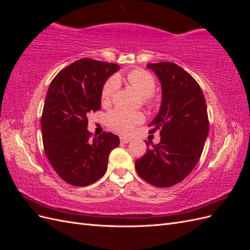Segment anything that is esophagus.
Here are the masks:
<instances>
[{
  "instance_id": "obj_1",
  "label": "esophagus",
  "mask_w": 250,
  "mask_h": 250,
  "mask_svg": "<svg viewBox=\"0 0 250 250\" xmlns=\"http://www.w3.org/2000/svg\"><path fill=\"white\" fill-rule=\"evenodd\" d=\"M131 142L130 138H126V137H121V143L122 144H128Z\"/></svg>"
}]
</instances>
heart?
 Masks as SVG:
<instances>
[{"label": "heart", "instance_id": "heart-1", "mask_svg": "<svg viewBox=\"0 0 250 250\" xmlns=\"http://www.w3.org/2000/svg\"><path fill=\"white\" fill-rule=\"evenodd\" d=\"M127 80L129 82V84L142 97H144V101L150 105V106H152L153 102L151 101V95H153L156 87V81L152 75L144 70H133L128 73ZM119 86L120 80L118 77L115 76L108 79L102 88V103H109L117 93ZM144 120H145V117H144L142 112L125 111L122 109L112 110L107 116V122L109 126L115 130L123 133L131 132L133 130V127L143 123Z\"/></svg>", "mask_w": 250, "mask_h": 250}]
</instances>
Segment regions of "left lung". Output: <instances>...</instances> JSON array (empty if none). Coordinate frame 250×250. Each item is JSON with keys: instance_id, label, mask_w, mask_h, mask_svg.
<instances>
[{"instance_id": "obj_1", "label": "left lung", "mask_w": 250, "mask_h": 250, "mask_svg": "<svg viewBox=\"0 0 250 250\" xmlns=\"http://www.w3.org/2000/svg\"><path fill=\"white\" fill-rule=\"evenodd\" d=\"M161 82L160 111L149 124L161 142H146L135 170L150 185L166 188L183 181L197 165L208 134L207 103L196 80L173 62L147 64Z\"/></svg>"}]
</instances>
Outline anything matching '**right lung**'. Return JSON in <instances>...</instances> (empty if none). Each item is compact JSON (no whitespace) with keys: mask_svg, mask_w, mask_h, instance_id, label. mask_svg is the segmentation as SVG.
Masks as SVG:
<instances>
[{"mask_svg":"<svg viewBox=\"0 0 250 250\" xmlns=\"http://www.w3.org/2000/svg\"><path fill=\"white\" fill-rule=\"evenodd\" d=\"M119 70L116 63L83 58L60 71L49 86L41 121L44 153L60 178L72 186L100 179L110 151L119 146V137L111 132L92 139L87 130V116L101 108L102 88Z\"/></svg>","mask_w":250,"mask_h":250,"instance_id":"add662e5","label":"right lung"}]
</instances>
